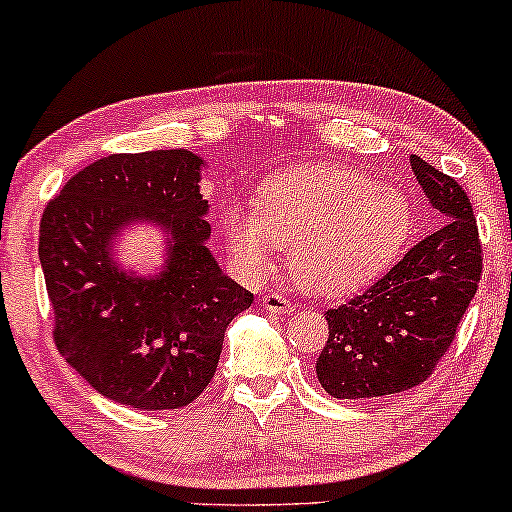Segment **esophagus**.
I'll return each instance as SVG.
<instances>
[{"instance_id": "esophagus-1", "label": "esophagus", "mask_w": 512, "mask_h": 512, "mask_svg": "<svg viewBox=\"0 0 512 512\" xmlns=\"http://www.w3.org/2000/svg\"><path fill=\"white\" fill-rule=\"evenodd\" d=\"M263 305H265V310H268V313H277V315H289L291 310H294V303H291V298L280 294V291L265 294Z\"/></svg>"}]
</instances>
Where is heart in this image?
<instances>
[{"mask_svg": "<svg viewBox=\"0 0 512 512\" xmlns=\"http://www.w3.org/2000/svg\"><path fill=\"white\" fill-rule=\"evenodd\" d=\"M414 230L404 192L357 171L303 167L272 176L261 199H232L223 232L244 270L291 251L296 280L315 294L360 289L395 261Z\"/></svg>", "mask_w": 512, "mask_h": 512, "instance_id": "1", "label": "heart"}]
</instances>
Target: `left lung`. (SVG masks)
<instances>
[{"mask_svg": "<svg viewBox=\"0 0 512 512\" xmlns=\"http://www.w3.org/2000/svg\"><path fill=\"white\" fill-rule=\"evenodd\" d=\"M411 169L447 221L369 289L324 310L329 338L317 378L338 400L395 395L426 381L480 284L482 242L466 190L421 157H411Z\"/></svg>", "mask_w": 512, "mask_h": 512, "instance_id": "left-lung-1", "label": "left lung"}]
</instances>
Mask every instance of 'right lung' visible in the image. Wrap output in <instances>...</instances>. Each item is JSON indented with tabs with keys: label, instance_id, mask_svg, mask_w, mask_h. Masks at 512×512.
Masks as SVG:
<instances>
[{
	"label": "right lung",
	"instance_id": "add662e5",
	"mask_svg": "<svg viewBox=\"0 0 512 512\" xmlns=\"http://www.w3.org/2000/svg\"><path fill=\"white\" fill-rule=\"evenodd\" d=\"M199 167L188 150L103 157L63 185L39 223L53 343L91 388L126 407L195 402L216 374L225 327L254 303L209 254ZM134 217L167 224L175 237L155 281L109 261V240Z\"/></svg>",
	"mask_w": 512,
	"mask_h": 512
}]
</instances>
